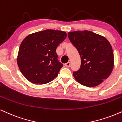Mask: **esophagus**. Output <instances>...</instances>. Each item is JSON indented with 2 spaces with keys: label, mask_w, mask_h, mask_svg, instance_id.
I'll return each mask as SVG.
<instances>
[{
  "label": "esophagus",
  "mask_w": 122,
  "mask_h": 122,
  "mask_svg": "<svg viewBox=\"0 0 122 122\" xmlns=\"http://www.w3.org/2000/svg\"><path fill=\"white\" fill-rule=\"evenodd\" d=\"M64 65H65V66H66V67L68 68V67H70V66H71V63H70V62H68V63H66V64H65Z\"/></svg>",
  "instance_id": "34e87169"
}]
</instances>
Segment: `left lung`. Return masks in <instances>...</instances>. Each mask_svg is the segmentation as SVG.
I'll return each mask as SVG.
<instances>
[{
	"mask_svg": "<svg viewBox=\"0 0 122 122\" xmlns=\"http://www.w3.org/2000/svg\"><path fill=\"white\" fill-rule=\"evenodd\" d=\"M68 36L81 56L80 68L73 72L82 85L95 87L109 76L114 66V55L110 42L103 36L90 31L70 32Z\"/></svg>",
	"mask_w": 122,
	"mask_h": 122,
	"instance_id": "obj_1",
	"label": "left lung"
}]
</instances>
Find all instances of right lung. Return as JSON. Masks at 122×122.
Here are the masks:
<instances>
[{
	"mask_svg": "<svg viewBox=\"0 0 122 122\" xmlns=\"http://www.w3.org/2000/svg\"><path fill=\"white\" fill-rule=\"evenodd\" d=\"M66 37L64 31L46 30L25 38L19 49L17 64L27 80L45 84L57 76L63 64L58 60L56 49Z\"/></svg>",
	"mask_w": 122,
	"mask_h": 122,
	"instance_id": "add662e5",
	"label": "right lung"
}]
</instances>
